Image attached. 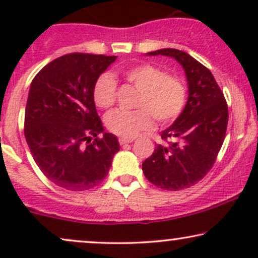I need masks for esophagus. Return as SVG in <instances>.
<instances>
[{
	"mask_svg": "<svg viewBox=\"0 0 258 258\" xmlns=\"http://www.w3.org/2000/svg\"><path fill=\"white\" fill-rule=\"evenodd\" d=\"M133 139H128V138H119V143L121 146H123V144H127V143H132Z\"/></svg>",
	"mask_w": 258,
	"mask_h": 258,
	"instance_id": "34e87169",
	"label": "esophagus"
}]
</instances>
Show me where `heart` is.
Wrapping results in <instances>:
<instances>
[{
	"instance_id": "obj_1",
	"label": "heart",
	"mask_w": 258,
	"mask_h": 258,
	"mask_svg": "<svg viewBox=\"0 0 258 258\" xmlns=\"http://www.w3.org/2000/svg\"><path fill=\"white\" fill-rule=\"evenodd\" d=\"M123 76L133 87L139 90L133 111L114 110L105 117L108 130L121 138L131 139L142 131L152 128L154 117L166 125L182 114L186 103V87L177 75L153 64H137L122 70ZM116 81L104 73L97 79L93 87V100L97 106L108 109L116 100Z\"/></svg>"
}]
</instances>
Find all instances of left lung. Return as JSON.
<instances>
[{
  "instance_id": "left-lung-1",
  "label": "left lung",
  "mask_w": 258,
  "mask_h": 258,
  "mask_svg": "<svg viewBox=\"0 0 258 258\" xmlns=\"http://www.w3.org/2000/svg\"><path fill=\"white\" fill-rule=\"evenodd\" d=\"M148 55H167L182 65L188 81V102L173 125L162 131L142 165L150 183L165 190H182L209 173L217 159L228 125V105L211 72L188 53L164 48Z\"/></svg>"
}]
</instances>
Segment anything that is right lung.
Instances as JSON below:
<instances>
[{
  "instance_id": "1",
  "label": "right lung",
  "mask_w": 258,
  "mask_h": 258,
  "mask_svg": "<svg viewBox=\"0 0 258 258\" xmlns=\"http://www.w3.org/2000/svg\"><path fill=\"white\" fill-rule=\"evenodd\" d=\"M116 55L70 53L35 76L25 108L24 135L42 173L60 188L88 190L108 176L119 141L104 131L93 87ZM95 137L93 142L91 138Z\"/></svg>"
}]
</instances>
